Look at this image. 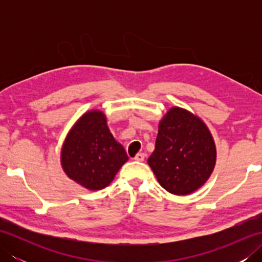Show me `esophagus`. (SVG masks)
Returning <instances> with one entry per match:
<instances>
[{
  "label": "esophagus",
  "instance_id": "obj_1",
  "mask_svg": "<svg viewBox=\"0 0 262 262\" xmlns=\"http://www.w3.org/2000/svg\"><path fill=\"white\" fill-rule=\"evenodd\" d=\"M144 159H145V154L144 153H138L135 155V158H134V160L137 161V162H143Z\"/></svg>",
  "mask_w": 262,
  "mask_h": 262
}]
</instances>
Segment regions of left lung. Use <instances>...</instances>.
I'll use <instances>...</instances> for the list:
<instances>
[{
    "label": "left lung",
    "instance_id": "1",
    "mask_svg": "<svg viewBox=\"0 0 262 262\" xmlns=\"http://www.w3.org/2000/svg\"><path fill=\"white\" fill-rule=\"evenodd\" d=\"M215 162L216 146L205 122L186 109L171 108L147 160L160 185L173 194L191 193L207 181Z\"/></svg>",
    "mask_w": 262,
    "mask_h": 262
}]
</instances>
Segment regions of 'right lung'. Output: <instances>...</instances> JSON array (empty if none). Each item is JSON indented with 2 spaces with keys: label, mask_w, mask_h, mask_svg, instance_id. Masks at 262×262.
I'll return each mask as SVG.
<instances>
[{
  "label": "right lung",
  "mask_w": 262,
  "mask_h": 262,
  "mask_svg": "<svg viewBox=\"0 0 262 262\" xmlns=\"http://www.w3.org/2000/svg\"><path fill=\"white\" fill-rule=\"evenodd\" d=\"M127 161L125 148L115 140L99 110L88 111L75 122L60 153L65 173L89 190L109 186Z\"/></svg>",
  "instance_id": "obj_1"
}]
</instances>
